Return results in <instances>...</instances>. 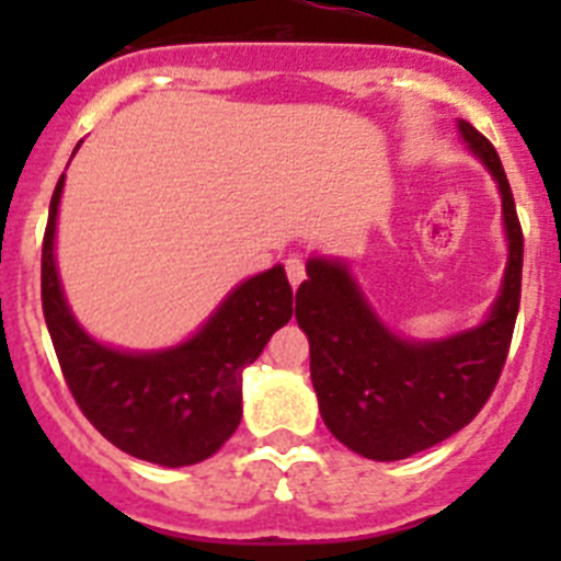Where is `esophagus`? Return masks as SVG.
<instances>
[{
  "label": "esophagus",
  "instance_id": "1",
  "mask_svg": "<svg viewBox=\"0 0 561 561\" xmlns=\"http://www.w3.org/2000/svg\"><path fill=\"white\" fill-rule=\"evenodd\" d=\"M285 271H287V279H290L293 290H296V287L304 282V276H307V268H304V260L296 257V254H293V257H287Z\"/></svg>",
  "mask_w": 561,
  "mask_h": 561
}]
</instances>
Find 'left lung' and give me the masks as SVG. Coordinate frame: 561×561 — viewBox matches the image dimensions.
Wrapping results in <instances>:
<instances>
[{"instance_id":"obj_1","label":"left lung","mask_w":561,"mask_h":561,"mask_svg":"<svg viewBox=\"0 0 561 561\" xmlns=\"http://www.w3.org/2000/svg\"><path fill=\"white\" fill-rule=\"evenodd\" d=\"M461 144L500 190L507 263L483 320L437 339L396 333L377 314L344 257L312 254L296 320L309 336V369L328 432L371 461L410 458L454 437L489 401L505 366L522 301L524 239L494 146L469 122Z\"/></svg>"}]
</instances>
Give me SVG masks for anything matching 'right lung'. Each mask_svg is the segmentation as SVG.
<instances>
[{"label":"right lung","mask_w":561,"mask_h":561,"mask_svg":"<svg viewBox=\"0 0 561 561\" xmlns=\"http://www.w3.org/2000/svg\"><path fill=\"white\" fill-rule=\"evenodd\" d=\"M61 192L65 173L50 197L43 241V314L78 407L107 443L140 461L160 467L206 461L239 428L241 375L293 317L285 265L239 282L184 342L160 350L113 347L78 322L61 287L56 265Z\"/></svg>","instance_id":"right-lung-1"}]
</instances>
